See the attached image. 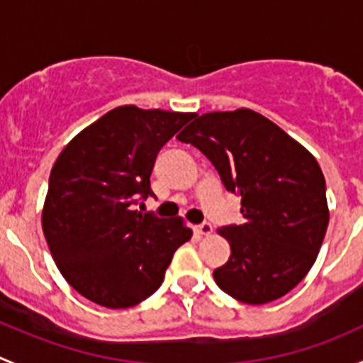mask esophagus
<instances>
[{"mask_svg": "<svg viewBox=\"0 0 363 363\" xmlns=\"http://www.w3.org/2000/svg\"><path fill=\"white\" fill-rule=\"evenodd\" d=\"M196 232H199V235H203V237H208L212 233V225L211 223L203 221L202 225L196 226Z\"/></svg>", "mask_w": 363, "mask_h": 363, "instance_id": "34e87169", "label": "esophagus"}]
</instances>
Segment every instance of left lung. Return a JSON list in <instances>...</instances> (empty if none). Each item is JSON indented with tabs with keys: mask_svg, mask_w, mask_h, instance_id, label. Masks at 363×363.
Here are the masks:
<instances>
[{
	"mask_svg": "<svg viewBox=\"0 0 363 363\" xmlns=\"http://www.w3.org/2000/svg\"><path fill=\"white\" fill-rule=\"evenodd\" d=\"M177 138L200 149L240 196L246 221L218 230L232 255L214 270L216 284L252 306L294 290L316 262L330 216L316 158L250 108L196 116Z\"/></svg>",
	"mask_w": 363,
	"mask_h": 363,
	"instance_id": "obj_1",
	"label": "left lung"
}]
</instances>
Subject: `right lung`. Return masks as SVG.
<instances>
[{"label":"right lung","mask_w":363,"mask_h":363,"mask_svg":"<svg viewBox=\"0 0 363 363\" xmlns=\"http://www.w3.org/2000/svg\"><path fill=\"white\" fill-rule=\"evenodd\" d=\"M195 113L124 105L101 116L61 151L50 170L42 228L69 286L98 306L126 309L161 286L179 246L182 218L135 211L152 195L160 149Z\"/></svg>","instance_id":"right-lung-1"}]
</instances>
